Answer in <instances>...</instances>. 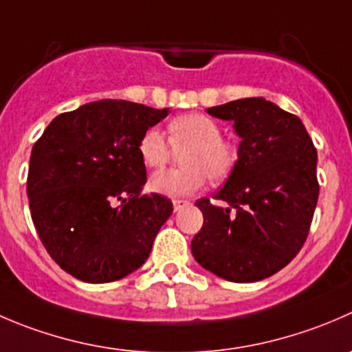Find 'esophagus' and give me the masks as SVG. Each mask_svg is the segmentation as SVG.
I'll use <instances>...</instances> for the list:
<instances>
[{"mask_svg":"<svg viewBox=\"0 0 352 352\" xmlns=\"http://www.w3.org/2000/svg\"><path fill=\"white\" fill-rule=\"evenodd\" d=\"M189 204L190 203L187 199H173V210L180 211V210H182V208L189 206Z\"/></svg>","mask_w":352,"mask_h":352,"instance_id":"34e87169","label":"esophagus"}]
</instances>
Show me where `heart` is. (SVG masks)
Wrapping results in <instances>:
<instances>
[{"instance_id":"obj_1","label":"heart","mask_w":352,"mask_h":352,"mask_svg":"<svg viewBox=\"0 0 352 352\" xmlns=\"http://www.w3.org/2000/svg\"><path fill=\"white\" fill-rule=\"evenodd\" d=\"M170 140L182 153L186 168L160 170L149 179V189L168 197H182L196 192L204 184L221 182L230 175L237 162V148L221 138V127L217 120L203 113H186L168 124ZM139 156L149 168H158L168 162L172 145L158 129H148L138 144Z\"/></svg>"}]
</instances>
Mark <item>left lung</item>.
<instances>
[{
    "label": "left lung",
    "instance_id": "1",
    "mask_svg": "<svg viewBox=\"0 0 352 352\" xmlns=\"http://www.w3.org/2000/svg\"><path fill=\"white\" fill-rule=\"evenodd\" d=\"M241 138L225 186L196 201L203 227L190 249L201 267L228 282L272 277L301 251L318 201L316 149L299 117L265 98L208 108Z\"/></svg>",
    "mask_w": 352,
    "mask_h": 352
}]
</instances>
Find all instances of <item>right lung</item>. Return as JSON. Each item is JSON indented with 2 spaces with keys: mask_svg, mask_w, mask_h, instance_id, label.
<instances>
[{
  "mask_svg": "<svg viewBox=\"0 0 352 352\" xmlns=\"http://www.w3.org/2000/svg\"><path fill=\"white\" fill-rule=\"evenodd\" d=\"M168 115L124 100H100L61 113L30 153V217L61 270L89 284L120 280L144 265L173 204L142 194L138 144Z\"/></svg>",
  "mask_w": 352,
  "mask_h": 352,
  "instance_id": "right-lung-1",
  "label": "right lung"
}]
</instances>
